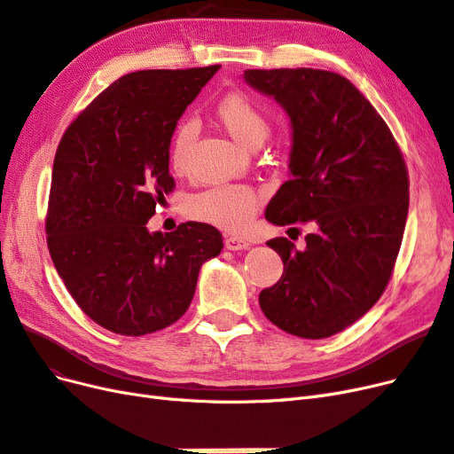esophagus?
<instances>
[{
  "mask_svg": "<svg viewBox=\"0 0 454 454\" xmlns=\"http://www.w3.org/2000/svg\"><path fill=\"white\" fill-rule=\"evenodd\" d=\"M224 245L228 251H245V248L251 247V243H248L247 239L243 238H236V236H230L224 239Z\"/></svg>",
  "mask_w": 454,
  "mask_h": 454,
  "instance_id": "esophagus-1",
  "label": "esophagus"
}]
</instances>
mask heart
<instances>
[{"mask_svg":"<svg viewBox=\"0 0 454 454\" xmlns=\"http://www.w3.org/2000/svg\"><path fill=\"white\" fill-rule=\"evenodd\" d=\"M216 119L230 131V136L247 147L262 143L268 134L266 113L256 101L241 92H230L215 107ZM196 137L192 121L181 122L173 131L169 143L171 169L183 175L188 171V156ZM260 196L248 184H216L190 196L186 213L200 223L216 226L226 231H239L251 224L258 211Z\"/></svg>","mask_w":454,"mask_h":454,"instance_id":"obj_1","label":"heart"}]
</instances>
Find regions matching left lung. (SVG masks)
I'll return each instance as SVG.
<instances>
[{
	"label": "left lung",
	"instance_id": "1",
	"mask_svg": "<svg viewBox=\"0 0 454 454\" xmlns=\"http://www.w3.org/2000/svg\"><path fill=\"white\" fill-rule=\"evenodd\" d=\"M243 79L271 96L292 126L290 179L268 203L266 221L313 228L301 251L286 238L268 241L285 270L260 292V307L292 335L330 338L368 313L390 281L409 209L402 151L381 114L338 73L247 69Z\"/></svg>",
	"mask_w": 454,
	"mask_h": 454
}]
</instances>
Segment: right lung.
Wrapping results in <instances>:
<instances>
[{"mask_svg": "<svg viewBox=\"0 0 454 454\" xmlns=\"http://www.w3.org/2000/svg\"><path fill=\"white\" fill-rule=\"evenodd\" d=\"M221 66L128 73L73 121L54 156L47 245L73 300L121 335L162 330L186 313L223 236L203 223L149 231L175 188L169 143Z\"/></svg>", "mask_w": 454, "mask_h": 454, "instance_id": "right-lung-1", "label": "right lung"}]
</instances>
